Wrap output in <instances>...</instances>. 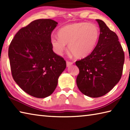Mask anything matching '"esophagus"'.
I'll list each match as a JSON object with an SVG mask.
<instances>
[{
  "label": "esophagus",
  "instance_id": "obj_1",
  "mask_svg": "<svg viewBox=\"0 0 130 130\" xmlns=\"http://www.w3.org/2000/svg\"><path fill=\"white\" fill-rule=\"evenodd\" d=\"M72 64H73V62H70V61H67V67H69L70 66H71Z\"/></svg>",
  "mask_w": 130,
  "mask_h": 130
}]
</instances>
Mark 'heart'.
I'll list each match as a JSON object with an SVG mask.
<instances>
[{
	"label": "heart",
	"mask_w": 130,
	"mask_h": 130,
	"mask_svg": "<svg viewBox=\"0 0 130 130\" xmlns=\"http://www.w3.org/2000/svg\"><path fill=\"white\" fill-rule=\"evenodd\" d=\"M52 37L50 43L56 54L60 55L68 43V50L77 58L87 57L93 51L99 38L100 31L95 24L77 22L63 26Z\"/></svg>",
	"instance_id": "obj_1"
}]
</instances>
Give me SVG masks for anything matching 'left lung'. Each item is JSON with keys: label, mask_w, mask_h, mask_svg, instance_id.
<instances>
[{"label": "left lung", "mask_w": 130, "mask_h": 130, "mask_svg": "<svg viewBox=\"0 0 130 130\" xmlns=\"http://www.w3.org/2000/svg\"><path fill=\"white\" fill-rule=\"evenodd\" d=\"M99 25L98 42L91 54L76 62L80 72L76 83L80 91L91 98L105 95L117 84L122 77L124 53L115 32L104 22Z\"/></svg>", "instance_id": "left-lung-1"}]
</instances>
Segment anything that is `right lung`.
I'll return each mask as SVG.
<instances>
[{"mask_svg":"<svg viewBox=\"0 0 130 130\" xmlns=\"http://www.w3.org/2000/svg\"><path fill=\"white\" fill-rule=\"evenodd\" d=\"M57 24L50 19L32 21L18 31L8 48L13 78L22 89L35 98L52 94L67 67L50 43L52 32Z\"/></svg>","mask_w":130,"mask_h":130,"instance_id":"1","label":"right lung"}]
</instances>
